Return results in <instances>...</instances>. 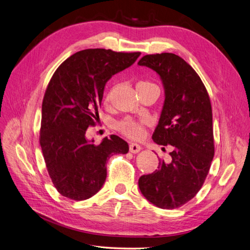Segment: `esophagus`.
Wrapping results in <instances>:
<instances>
[{
  "label": "esophagus",
  "instance_id": "obj_1",
  "mask_svg": "<svg viewBox=\"0 0 250 250\" xmlns=\"http://www.w3.org/2000/svg\"><path fill=\"white\" fill-rule=\"evenodd\" d=\"M142 150V146L137 144H130V152L134 153V154H136V153L140 152Z\"/></svg>",
  "mask_w": 250,
  "mask_h": 250
}]
</instances>
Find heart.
I'll list each match as a JSON object with an SVG mask.
<instances>
[{"mask_svg":"<svg viewBox=\"0 0 250 250\" xmlns=\"http://www.w3.org/2000/svg\"><path fill=\"white\" fill-rule=\"evenodd\" d=\"M151 85H155L151 82H146V81H140L137 83L136 88L138 87H145V86H151ZM111 97V94L107 95L106 99L108 100ZM117 129L124 133L125 136L130 137V138H138L143 135V123L140 121L134 120L132 118H125L124 120H121L120 123L117 125Z\"/></svg>","mask_w":250,"mask_h":250,"instance_id":"obj_1","label":"heart"}]
</instances>
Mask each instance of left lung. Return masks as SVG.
I'll return each instance as SVG.
<instances>
[{
    "label": "left lung",
    "mask_w": 250,
    "mask_h": 250,
    "mask_svg": "<svg viewBox=\"0 0 250 250\" xmlns=\"http://www.w3.org/2000/svg\"><path fill=\"white\" fill-rule=\"evenodd\" d=\"M138 65L153 69L162 80L165 101L152 138L157 145L172 146L171 162H159L152 174L139 177L138 186L156 207L175 209L200 191L214 156L209 95L195 70L180 56L146 55Z\"/></svg>",
    "instance_id": "1"
}]
</instances>
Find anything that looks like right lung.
<instances>
[{
  "label": "right lung",
  "mask_w": 250,
  "mask_h": 250,
  "mask_svg": "<svg viewBox=\"0 0 250 250\" xmlns=\"http://www.w3.org/2000/svg\"><path fill=\"white\" fill-rule=\"evenodd\" d=\"M139 56L104 48L80 50L50 79L42 102L40 145L48 174L63 196L84 201L95 195L105 182L108 158L129 152L127 143L116 135L95 145L85 134L99 118L106 82Z\"/></svg>",
  "instance_id": "obj_1"
}]
</instances>
